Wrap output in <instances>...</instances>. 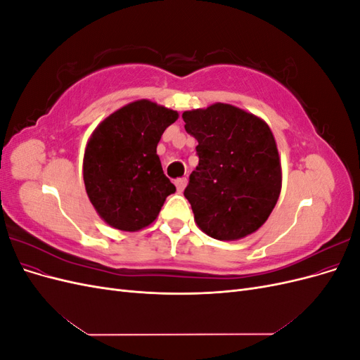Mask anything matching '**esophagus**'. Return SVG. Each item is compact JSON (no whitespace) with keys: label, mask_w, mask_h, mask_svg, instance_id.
I'll list each match as a JSON object with an SVG mask.
<instances>
[{"label":"esophagus","mask_w":360,"mask_h":360,"mask_svg":"<svg viewBox=\"0 0 360 360\" xmlns=\"http://www.w3.org/2000/svg\"><path fill=\"white\" fill-rule=\"evenodd\" d=\"M186 184H188V179L186 177H181V179H177L176 180V188H177V192H183L184 191V188H186Z\"/></svg>","instance_id":"34e87169"}]
</instances>
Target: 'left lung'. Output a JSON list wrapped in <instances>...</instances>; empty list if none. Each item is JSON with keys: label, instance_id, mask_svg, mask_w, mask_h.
<instances>
[{"label": "left lung", "instance_id": "1", "mask_svg": "<svg viewBox=\"0 0 360 360\" xmlns=\"http://www.w3.org/2000/svg\"><path fill=\"white\" fill-rule=\"evenodd\" d=\"M184 129L198 141V167L184 197L201 230L217 240L252 234L281 193V162L274 134L240 108L214 103L183 112Z\"/></svg>", "mask_w": 360, "mask_h": 360}]
</instances>
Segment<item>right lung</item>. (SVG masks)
I'll use <instances>...</instances> for the list:
<instances>
[{
  "mask_svg": "<svg viewBox=\"0 0 360 360\" xmlns=\"http://www.w3.org/2000/svg\"><path fill=\"white\" fill-rule=\"evenodd\" d=\"M179 114L150 101L132 102L97 126L84 155V183L102 219L122 231L153 222L176 186L156 153Z\"/></svg>",
  "mask_w": 360,
  "mask_h": 360,
  "instance_id": "obj_1",
  "label": "right lung"
}]
</instances>
